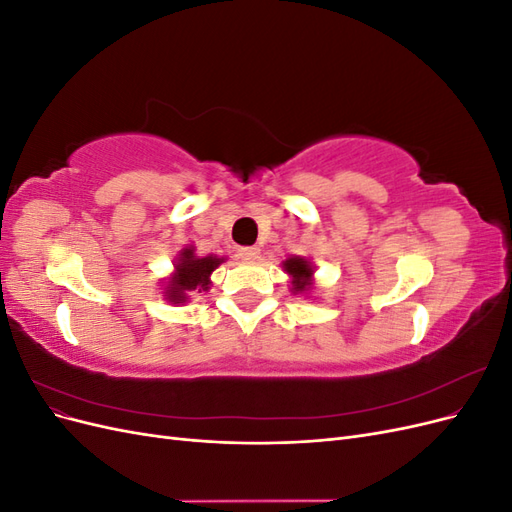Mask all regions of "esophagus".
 <instances>
[{"instance_id":"esophagus-1","label":"esophagus","mask_w":512,"mask_h":512,"mask_svg":"<svg viewBox=\"0 0 512 512\" xmlns=\"http://www.w3.org/2000/svg\"><path fill=\"white\" fill-rule=\"evenodd\" d=\"M239 258L243 262H256L260 258V250H258V247H241Z\"/></svg>"}]
</instances>
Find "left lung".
I'll list each match as a JSON object with an SVG mask.
<instances>
[{"mask_svg": "<svg viewBox=\"0 0 512 512\" xmlns=\"http://www.w3.org/2000/svg\"><path fill=\"white\" fill-rule=\"evenodd\" d=\"M282 269L290 277L292 294H312L314 290V262L305 256H290L282 262Z\"/></svg>", "mask_w": 512, "mask_h": 512, "instance_id": "8db88e82", "label": "left lung"}]
</instances>
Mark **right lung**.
Masks as SVG:
<instances>
[{
  "mask_svg": "<svg viewBox=\"0 0 512 512\" xmlns=\"http://www.w3.org/2000/svg\"><path fill=\"white\" fill-rule=\"evenodd\" d=\"M226 256H196L194 245H185L175 258L173 273L162 282V297L170 305H183L190 301V294L209 292L211 288V273L218 269Z\"/></svg>",
  "mask_w": 512,
  "mask_h": 512,
  "instance_id": "obj_1",
  "label": "right lung"
}]
</instances>
